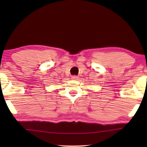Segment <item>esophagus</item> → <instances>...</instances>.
<instances>
[{"label": "esophagus", "mask_w": 147, "mask_h": 147, "mask_svg": "<svg viewBox=\"0 0 147 147\" xmlns=\"http://www.w3.org/2000/svg\"><path fill=\"white\" fill-rule=\"evenodd\" d=\"M71 79L74 80H77L78 79V76H73L71 77Z\"/></svg>", "instance_id": "34e87169"}]
</instances>
